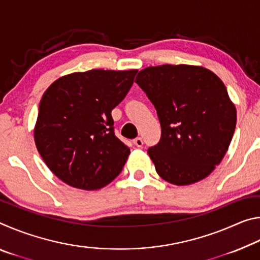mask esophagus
Instances as JSON below:
<instances>
[{"instance_id": "34e87169", "label": "esophagus", "mask_w": 260, "mask_h": 260, "mask_svg": "<svg viewBox=\"0 0 260 260\" xmlns=\"http://www.w3.org/2000/svg\"><path fill=\"white\" fill-rule=\"evenodd\" d=\"M133 143L135 144L136 147H139V148H141L143 146V140L141 139V138H136V139H134L133 140Z\"/></svg>"}]
</instances>
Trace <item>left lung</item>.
Instances as JSON below:
<instances>
[{
    "label": "left lung",
    "instance_id": "8db88e82",
    "mask_svg": "<svg viewBox=\"0 0 260 260\" xmlns=\"http://www.w3.org/2000/svg\"><path fill=\"white\" fill-rule=\"evenodd\" d=\"M135 82L155 105L160 141L148 149L158 175L187 186L220 164L236 126V109L226 86L196 65H159L140 71Z\"/></svg>",
    "mask_w": 260,
    "mask_h": 260
}]
</instances>
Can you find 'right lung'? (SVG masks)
<instances>
[{
	"label": "right lung",
	"mask_w": 260,
	"mask_h": 260,
	"mask_svg": "<svg viewBox=\"0 0 260 260\" xmlns=\"http://www.w3.org/2000/svg\"><path fill=\"white\" fill-rule=\"evenodd\" d=\"M138 70H90L60 77L39 105L35 146L46 165L69 186L96 190L113 181L131 153L114 135L111 111Z\"/></svg>",
	"instance_id": "obj_1"
}]
</instances>
